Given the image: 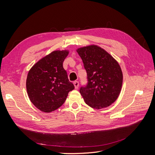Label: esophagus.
I'll use <instances>...</instances> for the list:
<instances>
[{
    "label": "esophagus",
    "instance_id": "esophagus-1",
    "mask_svg": "<svg viewBox=\"0 0 155 155\" xmlns=\"http://www.w3.org/2000/svg\"><path fill=\"white\" fill-rule=\"evenodd\" d=\"M74 85L75 88H76V89H78V87H79V82H78V81H74Z\"/></svg>",
    "mask_w": 155,
    "mask_h": 155
}]
</instances>
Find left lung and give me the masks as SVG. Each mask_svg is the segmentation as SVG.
Segmentation results:
<instances>
[{"mask_svg": "<svg viewBox=\"0 0 155 155\" xmlns=\"http://www.w3.org/2000/svg\"><path fill=\"white\" fill-rule=\"evenodd\" d=\"M84 64L88 83L79 92L88 106L101 109L110 106L118 97L123 74L118 61L100 46L92 45L76 50Z\"/></svg>", "mask_w": 155, "mask_h": 155, "instance_id": "8db88e82", "label": "left lung"}]
</instances>
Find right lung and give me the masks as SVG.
<instances>
[{
  "instance_id": "1",
  "label": "right lung",
  "mask_w": 155,
  "mask_h": 155,
  "mask_svg": "<svg viewBox=\"0 0 155 155\" xmlns=\"http://www.w3.org/2000/svg\"><path fill=\"white\" fill-rule=\"evenodd\" d=\"M69 51L55 50L37 61L29 70L26 91L31 102L45 112L62 106L74 86L63 67Z\"/></svg>"
}]
</instances>
